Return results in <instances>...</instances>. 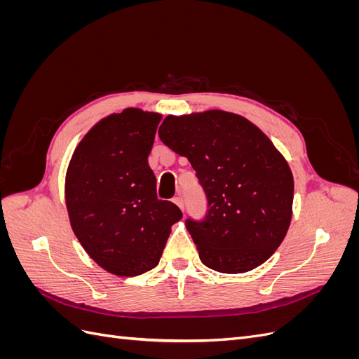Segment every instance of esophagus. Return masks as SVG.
I'll return each mask as SVG.
<instances>
[{"mask_svg":"<svg viewBox=\"0 0 359 359\" xmlns=\"http://www.w3.org/2000/svg\"><path fill=\"white\" fill-rule=\"evenodd\" d=\"M173 203H175L181 211H184V201H182V196H181V194H178V196L173 198Z\"/></svg>","mask_w":359,"mask_h":359,"instance_id":"obj_1","label":"esophagus"}]
</instances>
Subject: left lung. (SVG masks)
<instances>
[{
  "label": "left lung",
  "instance_id": "1",
  "mask_svg": "<svg viewBox=\"0 0 359 359\" xmlns=\"http://www.w3.org/2000/svg\"><path fill=\"white\" fill-rule=\"evenodd\" d=\"M160 140L187 157L208 199L186 226L202 264L241 274L268 260L292 219L293 177L283 154L247 118L224 111L168 115Z\"/></svg>",
  "mask_w": 359,
  "mask_h": 359
}]
</instances>
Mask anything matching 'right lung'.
Masks as SVG:
<instances>
[{
  "mask_svg": "<svg viewBox=\"0 0 359 359\" xmlns=\"http://www.w3.org/2000/svg\"><path fill=\"white\" fill-rule=\"evenodd\" d=\"M161 115L128 107L100 119L76 147L66 206L85 252L107 273L135 277L157 266L170 227L182 219L160 201L148 165Z\"/></svg>",
  "mask_w": 359,
  "mask_h": 359,
  "instance_id": "add662e5",
  "label": "right lung"
}]
</instances>
